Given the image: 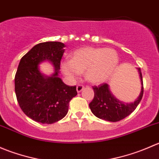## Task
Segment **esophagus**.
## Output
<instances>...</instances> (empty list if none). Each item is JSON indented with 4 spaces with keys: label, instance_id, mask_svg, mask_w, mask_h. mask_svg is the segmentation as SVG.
<instances>
[{
    "label": "esophagus",
    "instance_id": "esophagus-1",
    "mask_svg": "<svg viewBox=\"0 0 159 159\" xmlns=\"http://www.w3.org/2000/svg\"><path fill=\"white\" fill-rule=\"evenodd\" d=\"M84 89V86H83V85H81V84H78V86H77V88H76V89H77V91H78V93L79 92H81V91H82L83 89Z\"/></svg>",
    "mask_w": 159,
    "mask_h": 159
}]
</instances>
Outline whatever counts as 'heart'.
<instances>
[{
  "label": "heart",
  "instance_id": "1",
  "mask_svg": "<svg viewBox=\"0 0 159 159\" xmlns=\"http://www.w3.org/2000/svg\"><path fill=\"white\" fill-rule=\"evenodd\" d=\"M116 51L105 48H83L75 51L70 61L61 62V70L70 80L75 81L80 73L84 72V78L92 84H101L113 75L118 67Z\"/></svg>",
  "mask_w": 159,
  "mask_h": 159
}]
</instances>
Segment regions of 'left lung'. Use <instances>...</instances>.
Instances as JSON below:
<instances>
[{"label": "left lung", "instance_id": "8db88e82", "mask_svg": "<svg viewBox=\"0 0 159 159\" xmlns=\"http://www.w3.org/2000/svg\"><path fill=\"white\" fill-rule=\"evenodd\" d=\"M137 70L142 88L138 98L131 103H125L116 98L111 92L109 85L107 83L93 87L94 97L92 102L89 104V107L91 112L96 117L105 121L116 122L129 116L135 110L142 100L144 91L141 68H137Z\"/></svg>", "mask_w": 159, "mask_h": 159}]
</instances>
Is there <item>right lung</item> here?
<instances>
[{
	"mask_svg": "<svg viewBox=\"0 0 159 159\" xmlns=\"http://www.w3.org/2000/svg\"><path fill=\"white\" fill-rule=\"evenodd\" d=\"M65 44L48 41L38 44L22 57L14 78L19 106L37 122L53 124L68 111L70 101L77 95L76 86L66 85L59 78L60 63ZM48 60L54 67L50 76L39 70V65Z\"/></svg>",
	"mask_w": 159,
	"mask_h": 159,
	"instance_id": "obj_1",
	"label": "right lung"
}]
</instances>
